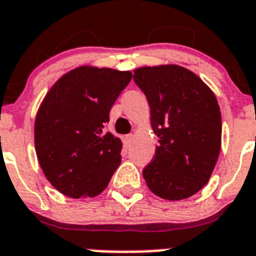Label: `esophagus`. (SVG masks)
I'll use <instances>...</instances> for the list:
<instances>
[{
    "instance_id": "obj_1",
    "label": "esophagus",
    "mask_w": 256,
    "mask_h": 256,
    "mask_svg": "<svg viewBox=\"0 0 256 256\" xmlns=\"http://www.w3.org/2000/svg\"><path fill=\"white\" fill-rule=\"evenodd\" d=\"M132 140H134V134H126L124 138H122V142L126 144V146H130L132 144Z\"/></svg>"
}]
</instances>
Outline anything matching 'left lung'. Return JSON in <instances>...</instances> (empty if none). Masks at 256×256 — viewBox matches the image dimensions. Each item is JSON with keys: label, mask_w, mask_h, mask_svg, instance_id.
<instances>
[{"label": "left lung", "mask_w": 256, "mask_h": 256, "mask_svg": "<svg viewBox=\"0 0 256 256\" xmlns=\"http://www.w3.org/2000/svg\"><path fill=\"white\" fill-rule=\"evenodd\" d=\"M134 73L159 138L154 159L142 170L146 186L162 199H187L208 183L220 154L216 97L200 77L179 65L142 66Z\"/></svg>", "instance_id": "obj_1"}]
</instances>
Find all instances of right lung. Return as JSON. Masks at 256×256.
<instances>
[{
    "label": "right lung",
    "mask_w": 256,
    "mask_h": 256,
    "mask_svg": "<svg viewBox=\"0 0 256 256\" xmlns=\"http://www.w3.org/2000/svg\"><path fill=\"white\" fill-rule=\"evenodd\" d=\"M132 73L78 66L49 89L36 114L34 146L49 183L69 198H94L122 163V140L104 130Z\"/></svg>",
    "instance_id": "right-lung-1"
}]
</instances>
